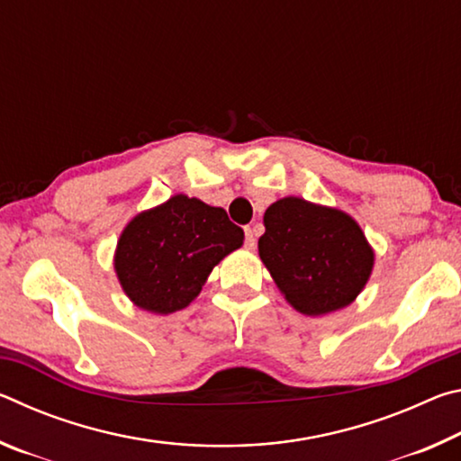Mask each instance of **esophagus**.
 Segmentation results:
<instances>
[{"instance_id": "esophagus-1", "label": "esophagus", "mask_w": 461, "mask_h": 461, "mask_svg": "<svg viewBox=\"0 0 461 461\" xmlns=\"http://www.w3.org/2000/svg\"><path fill=\"white\" fill-rule=\"evenodd\" d=\"M244 231H246V246H248L249 249H252V248L256 246V230L249 228V225H248V228H246Z\"/></svg>"}]
</instances>
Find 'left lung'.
<instances>
[{
    "label": "left lung",
    "mask_w": 461,
    "mask_h": 461,
    "mask_svg": "<svg viewBox=\"0 0 461 461\" xmlns=\"http://www.w3.org/2000/svg\"><path fill=\"white\" fill-rule=\"evenodd\" d=\"M258 252L285 299L303 315L348 307L368 283L374 249L352 217L285 197L264 213Z\"/></svg>",
    "instance_id": "obj_1"
}]
</instances>
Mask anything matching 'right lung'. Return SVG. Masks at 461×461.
Masks as SVG:
<instances>
[{
  "instance_id": "1",
  "label": "right lung",
  "mask_w": 461,
  "mask_h": 461,
  "mask_svg": "<svg viewBox=\"0 0 461 461\" xmlns=\"http://www.w3.org/2000/svg\"><path fill=\"white\" fill-rule=\"evenodd\" d=\"M241 244L244 230L221 207L175 194L126 225L113 267L136 307L168 315L197 299L215 264Z\"/></svg>"
}]
</instances>
